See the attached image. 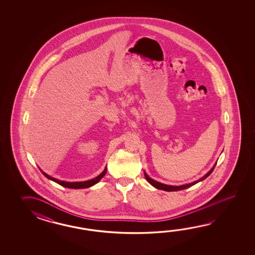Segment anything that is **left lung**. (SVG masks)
I'll return each instance as SVG.
<instances>
[{
	"mask_svg": "<svg viewBox=\"0 0 255 255\" xmlns=\"http://www.w3.org/2000/svg\"><path fill=\"white\" fill-rule=\"evenodd\" d=\"M215 166H216V164L212 167V169L208 172V173L205 174L202 178H201L200 179H198V180H196L194 182H191V183H189V184H185L181 185V186H171V185H167V184H163V183H160V182H157L156 180H154V179H152L151 178H149L148 176H147V174L145 172V178H146V180L150 183V184L153 186V187H155L156 189H158V190H165V191H177V190H185V189H188V188H190L191 186H193V185L197 184L198 182H200V181H202V180H204V179H206L207 177H209L211 174H212V171H213V169L215 168Z\"/></svg>",
	"mask_w": 255,
	"mask_h": 255,
	"instance_id": "1",
	"label": "left lung"
}]
</instances>
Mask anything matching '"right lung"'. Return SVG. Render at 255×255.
<instances>
[{
	"label": "right lung",
	"instance_id": "right-lung-1",
	"mask_svg": "<svg viewBox=\"0 0 255 255\" xmlns=\"http://www.w3.org/2000/svg\"><path fill=\"white\" fill-rule=\"evenodd\" d=\"M107 169L108 168L106 167L105 169H104L103 172L100 174V175H98V177L95 178V179H89V180H87V181H79V182H67V181H64V180H59V179H54L53 177H51V176H49L47 174L44 173L42 169H41V171H42V173L47 179H51V180H53L54 182L58 183V184L63 186V187H65V188H69V189H86V188L91 187L93 185L97 184L98 181L106 175Z\"/></svg>",
	"mask_w": 255,
	"mask_h": 255
}]
</instances>
